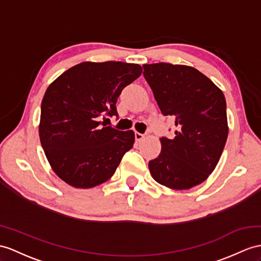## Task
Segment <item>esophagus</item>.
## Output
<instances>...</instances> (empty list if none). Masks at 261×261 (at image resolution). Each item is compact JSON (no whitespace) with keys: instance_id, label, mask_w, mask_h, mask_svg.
<instances>
[{"instance_id":"34e87169","label":"esophagus","mask_w":261,"mask_h":261,"mask_svg":"<svg viewBox=\"0 0 261 261\" xmlns=\"http://www.w3.org/2000/svg\"><path fill=\"white\" fill-rule=\"evenodd\" d=\"M144 137H145L144 134H141V133H135V139H136L137 143H141Z\"/></svg>"}]
</instances>
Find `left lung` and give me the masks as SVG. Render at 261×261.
<instances>
[{
    "label": "left lung",
    "instance_id": "8db88e82",
    "mask_svg": "<svg viewBox=\"0 0 261 261\" xmlns=\"http://www.w3.org/2000/svg\"><path fill=\"white\" fill-rule=\"evenodd\" d=\"M144 77L164 116L175 119V137L148 164L157 182L189 189L205 181L218 164L228 136L224 94L199 71L169 63L146 64Z\"/></svg>",
    "mask_w": 261,
    "mask_h": 261
}]
</instances>
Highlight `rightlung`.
<instances>
[{"label":"right lung","instance_id":"obj_1","mask_svg":"<svg viewBox=\"0 0 261 261\" xmlns=\"http://www.w3.org/2000/svg\"><path fill=\"white\" fill-rule=\"evenodd\" d=\"M141 74L138 64L84 62L48 86L40 139L55 174L68 185L91 188L109 180L133 147L134 132L115 129L99 118L118 116V96Z\"/></svg>","mask_w":261,"mask_h":261}]
</instances>
